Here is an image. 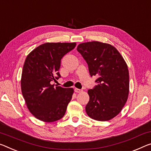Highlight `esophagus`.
Listing matches in <instances>:
<instances>
[{
	"instance_id": "34e87169",
	"label": "esophagus",
	"mask_w": 151,
	"mask_h": 151,
	"mask_svg": "<svg viewBox=\"0 0 151 151\" xmlns=\"http://www.w3.org/2000/svg\"><path fill=\"white\" fill-rule=\"evenodd\" d=\"M75 91L76 93H81V91H82V90H81V89H79V88H75Z\"/></svg>"
}]
</instances>
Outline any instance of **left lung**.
I'll list each match as a JSON object with an SVG mask.
<instances>
[{
	"mask_svg": "<svg viewBox=\"0 0 151 151\" xmlns=\"http://www.w3.org/2000/svg\"><path fill=\"white\" fill-rule=\"evenodd\" d=\"M76 50L87 62L91 76L97 78V85L88 90L86 112L95 120H109L121 111L128 99L127 64L116 47L106 43H83Z\"/></svg>",
	"mask_w": 151,
	"mask_h": 151,
	"instance_id": "1",
	"label": "left lung"
}]
</instances>
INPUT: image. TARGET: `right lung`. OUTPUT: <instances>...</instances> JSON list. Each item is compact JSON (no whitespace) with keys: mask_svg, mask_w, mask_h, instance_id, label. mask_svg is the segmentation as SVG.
<instances>
[{"mask_svg":"<svg viewBox=\"0 0 151 151\" xmlns=\"http://www.w3.org/2000/svg\"><path fill=\"white\" fill-rule=\"evenodd\" d=\"M75 46L76 43H45L33 50L25 59L21 91L29 111L40 120L55 122L66 113L73 88L56 87L52 82L61 76L58 72L61 59Z\"/></svg>","mask_w":151,"mask_h":151,"instance_id":"add662e5","label":"right lung"}]
</instances>
